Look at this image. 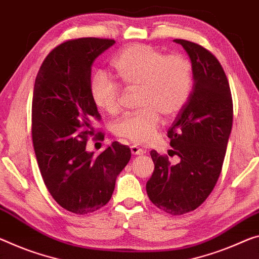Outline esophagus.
Instances as JSON below:
<instances>
[{
  "mask_svg": "<svg viewBox=\"0 0 259 259\" xmlns=\"http://www.w3.org/2000/svg\"><path fill=\"white\" fill-rule=\"evenodd\" d=\"M131 153H132V155H143L146 154V150L141 149L138 146H131Z\"/></svg>",
  "mask_w": 259,
  "mask_h": 259,
  "instance_id": "34e87169",
  "label": "esophagus"
}]
</instances>
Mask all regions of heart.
I'll return each instance as SVG.
<instances>
[{
	"label": "heart",
	"mask_w": 259,
	"mask_h": 259,
	"mask_svg": "<svg viewBox=\"0 0 259 259\" xmlns=\"http://www.w3.org/2000/svg\"><path fill=\"white\" fill-rule=\"evenodd\" d=\"M117 76L128 90H139L142 110L127 114L114 124V134L134 145L150 142L161 124V117L174 118L181 112L193 85V69L181 54L164 55L142 44L127 46L112 62ZM94 104L109 114L120 110L121 90L103 73L91 78Z\"/></svg>",
	"instance_id": "b5f03b06"
}]
</instances>
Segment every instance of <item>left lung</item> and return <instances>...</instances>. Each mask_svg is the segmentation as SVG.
<instances>
[{
    "instance_id": "8db88e82",
    "label": "left lung",
    "mask_w": 259,
    "mask_h": 259,
    "mask_svg": "<svg viewBox=\"0 0 259 259\" xmlns=\"http://www.w3.org/2000/svg\"><path fill=\"white\" fill-rule=\"evenodd\" d=\"M190 57L193 88L185 106L168 130L171 153L150 152L155 164L146 190L150 201L165 213L181 215L204 202L221 174L233 126V99L228 79L218 59L192 41L175 39Z\"/></svg>"
}]
</instances>
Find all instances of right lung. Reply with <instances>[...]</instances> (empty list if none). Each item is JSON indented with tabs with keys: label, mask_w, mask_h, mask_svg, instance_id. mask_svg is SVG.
I'll use <instances>...</instances> for the list:
<instances>
[{
	"label": "right lung",
	"mask_w": 259,
	"mask_h": 259,
	"mask_svg": "<svg viewBox=\"0 0 259 259\" xmlns=\"http://www.w3.org/2000/svg\"><path fill=\"white\" fill-rule=\"evenodd\" d=\"M113 39L78 38L52 50L40 66L32 98V141L44 183L71 213L96 212L112 197L116 180L131 158L117 141L97 157L87 152L93 120H101L90 94L91 66ZM96 140H104L99 133Z\"/></svg>",
	"instance_id": "add662e5"
}]
</instances>
